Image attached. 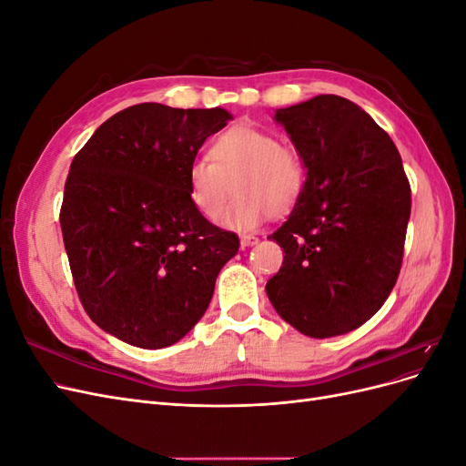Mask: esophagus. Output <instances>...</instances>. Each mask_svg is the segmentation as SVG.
<instances>
[{
  "label": "esophagus",
  "mask_w": 466,
  "mask_h": 466,
  "mask_svg": "<svg viewBox=\"0 0 466 466\" xmlns=\"http://www.w3.org/2000/svg\"><path fill=\"white\" fill-rule=\"evenodd\" d=\"M258 243V237L255 235H241V247L248 248V247H255Z\"/></svg>",
  "instance_id": "1"
}]
</instances>
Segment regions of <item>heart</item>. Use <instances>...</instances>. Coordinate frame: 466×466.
<instances>
[{"label": "heart", "instance_id": "b5f03b06", "mask_svg": "<svg viewBox=\"0 0 466 466\" xmlns=\"http://www.w3.org/2000/svg\"><path fill=\"white\" fill-rule=\"evenodd\" d=\"M209 161H194L187 171V192L192 206L216 219L231 185L233 202L219 223L231 231H252L274 214H286L298 204L305 171L298 149L278 142L270 132L252 124H235L209 146Z\"/></svg>", "mask_w": 466, "mask_h": 466}]
</instances>
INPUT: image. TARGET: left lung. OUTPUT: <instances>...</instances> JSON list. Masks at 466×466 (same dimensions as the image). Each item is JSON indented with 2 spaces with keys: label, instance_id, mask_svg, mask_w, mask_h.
Returning <instances> with one entry per match:
<instances>
[{
  "label": "left lung",
  "instance_id": "left-lung-1",
  "mask_svg": "<svg viewBox=\"0 0 466 466\" xmlns=\"http://www.w3.org/2000/svg\"><path fill=\"white\" fill-rule=\"evenodd\" d=\"M307 167L288 221L270 238L284 262L266 293L278 315L313 338L368 322L400 274L410 182L389 134L338 95L279 108Z\"/></svg>",
  "mask_w": 466,
  "mask_h": 466
}]
</instances>
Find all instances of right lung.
<instances>
[{"label":"right lung","mask_w":466,"mask_h":466,"mask_svg":"<svg viewBox=\"0 0 466 466\" xmlns=\"http://www.w3.org/2000/svg\"><path fill=\"white\" fill-rule=\"evenodd\" d=\"M225 108L142 103L116 112L74 157L60 223L79 301L122 342L157 350L202 319L238 237L196 209L187 171Z\"/></svg>","instance_id":"add662e5"}]
</instances>
